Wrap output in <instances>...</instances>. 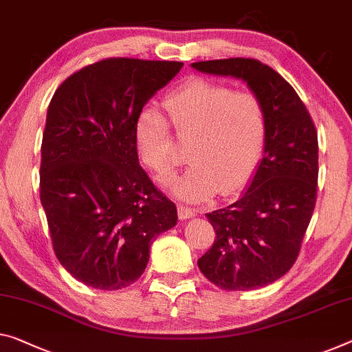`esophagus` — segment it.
I'll list each match as a JSON object with an SVG mask.
<instances>
[{"instance_id":"esophagus-1","label":"esophagus","mask_w":352,"mask_h":352,"mask_svg":"<svg viewBox=\"0 0 352 352\" xmlns=\"http://www.w3.org/2000/svg\"><path fill=\"white\" fill-rule=\"evenodd\" d=\"M177 214H179L181 220H187V219L195 217V215H197V210L188 206H179L177 208Z\"/></svg>"}]
</instances>
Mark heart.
<instances>
[{"label":"heart","instance_id":"1","mask_svg":"<svg viewBox=\"0 0 352 352\" xmlns=\"http://www.w3.org/2000/svg\"><path fill=\"white\" fill-rule=\"evenodd\" d=\"M164 107L179 137H192L182 176L166 182L184 201H204L214 193L231 195L245 186L266 138V110L250 91L225 83L192 78L165 97ZM138 157L160 177L177 164L165 118L146 107L133 124Z\"/></svg>","mask_w":352,"mask_h":352}]
</instances>
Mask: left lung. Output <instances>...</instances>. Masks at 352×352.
Here are the masks:
<instances>
[{"instance_id":"left-lung-1","label":"left lung","mask_w":352,"mask_h":352,"mask_svg":"<svg viewBox=\"0 0 352 352\" xmlns=\"http://www.w3.org/2000/svg\"><path fill=\"white\" fill-rule=\"evenodd\" d=\"M201 74L242 80L266 110L263 159L231 206L206 214L215 242L198 259L209 282L226 291L263 288L288 272L316 203L318 133L282 75L250 58L190 64Z\"/></svg>"}]
</instances>
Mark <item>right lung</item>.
I'll return each instance as SVG.
<instances>
[{
	"label": "right lung",
	"mask_w": 352,
	"mask_h": 352,
	"mask_svg": "<svg viewBox=\"0 0 352 352\" xmlns=\"http://www.w3.org/2000/svg\"><path fill=\"white\" fill-rule=\"evenodd\" d=\"M182 66L104 59L64 80L48 105L41 203L59 263L91 288L137 282L151 244L177 223L175 203L140 166L133 124Z\"/></svg>",
	"instance_id": "right-lung-1"
}]
</instances>
